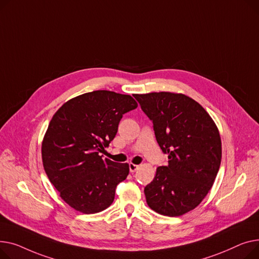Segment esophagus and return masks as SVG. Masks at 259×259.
<instances>
[{"label":"esophagus","mask_w":259,"mask_h":259,"mask_svg":"<svg viewBox=\"0 0 259 259\" xmlns=\"http://www.w3.org/2000/svg\"><path fill=\"white\" fill-rule=\"evenodd\" d=\"M138 168H139V165H136V164L130 163V171H131V172H135L136 170H138Z\"/></svg>","instance_id":"esophagus-1"}]
</instances>
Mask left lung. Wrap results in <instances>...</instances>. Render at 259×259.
<instances>
[{"instance_id": "left-lung-1", "label": "left lung", "mask_w": 259, "mask_h": 259, "mask_svg": "<svg viewBox=\"0 0 259 259\" xmlns=\"http://www.w3.org/2000/svg\"><path fill=\"white\" fill-rule=\"evenodd\" d=\"M153 121L157 142L168 165L157 168L144 188L147 205L166 217L199 206L220 169L222 141L214 121L192 98L170 92L135 94Z\"/></svg>"}]
</instances>
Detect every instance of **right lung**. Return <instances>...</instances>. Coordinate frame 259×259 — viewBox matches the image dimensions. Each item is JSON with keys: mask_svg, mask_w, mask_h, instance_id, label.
I'll return each instance as SVG.
<instances>
[{"mask_svg": "<svg viewBox=\"0 0 259 259\" xmlns=\"http://www.w3.org/2000/svg\"><path fill=\"white\" fill-rule=\"evenodd\" d=\"M137 106L130 95L99 90L70 99L52 117L41 143L44 169L76 211L97 213L113 203L130 167L99 154L115 138L123 114Z\"/></svg>", "mask_w": 259, "mask_h": 259, "instance_id": "1", "label": "right lung"}]
</instances>
